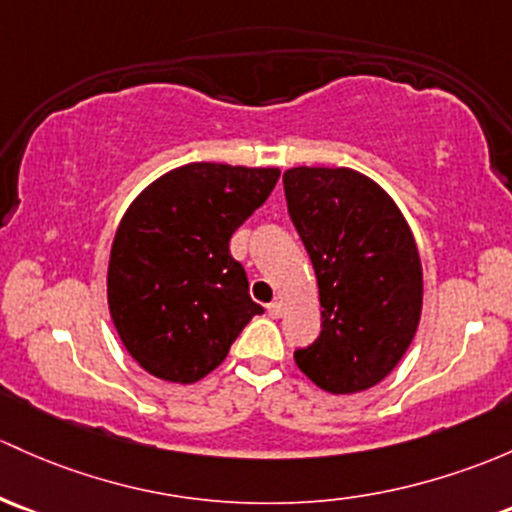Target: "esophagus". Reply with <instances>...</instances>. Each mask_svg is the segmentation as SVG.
<instances>
[{"label":"esophagus","instance_id":"34e87169","mask_svg":"<svg viewBox=\"0 0 512 512\" xmlns=\"http://www.w3.org/2000/svg\"><path fill=\"white\" fill-rule=\"evenodd\" d=\"M267 314H270L272 319H279V316L284 314V304H282V301H272V304H267Z\"/></svg>","mask_w":512,"mask_h":512}]
</instances>
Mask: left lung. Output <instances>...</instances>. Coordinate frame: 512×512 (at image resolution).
<instances>
[{"label":"left lung","mask_w":512,"mask_h":512,"mask_svg":"<svg viewBox=\"0 0 512 512\" xmlns=\"http://www.w3.org/2000/svg\"><path fill=\"white\" fill-rule=\"evenodd\" d=\"M282 181L324 309L319 338L294 360L333 395L368 390L390 375L417 333V242L395 201L358 171L297 166Z\"/></svg>","instance_id":"8db88e82"}]
</instances>
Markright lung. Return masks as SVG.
Instances as JSON below:
<instances>
[{
  "mask_svg": "<svg viewBox=\"0 0 512 512\" xmlns=\"http://www.w3.org/2000/svg\"><path fill=\"white\" fill-rule=\"evenodd\" d=\"M279 169L196 164L159 176L122 215L107 267V304L122 343L154 378L196 383L218 368L262 306L250 299L230 238Z\"/></svg>",
  "mask_w": 512,
  "mask_h": 512,
  "instance_id": "1",
  "label": "right lung"
}]
</instances>
